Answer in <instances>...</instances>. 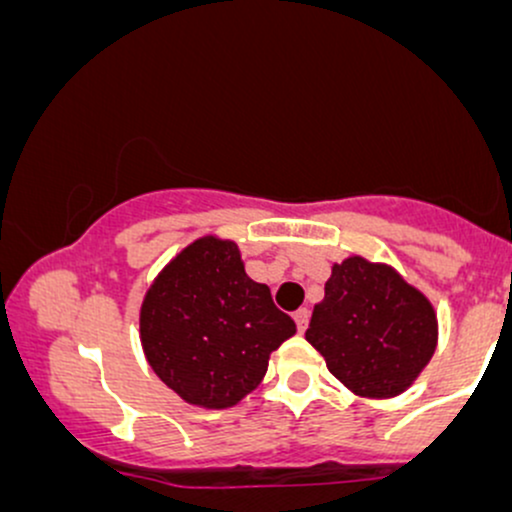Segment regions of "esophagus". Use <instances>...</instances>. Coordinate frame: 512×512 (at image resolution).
<instances>
[{"mask_svg": "<svg viewBox=\"0 0 512 512\" xmlns=\"http://www.w3.org/2000/svg\"><path fill=\"white\" fill-rule=\"evenodd\" d=\"M293 320H296L298 332H305V327H308V320H310V310L308 308H298L296 313H293Z\"/></svg>", "mask_w": 512, "mask_h": 512, "instance_id": "34e87169", "label": "esophagus"}]
</instances>
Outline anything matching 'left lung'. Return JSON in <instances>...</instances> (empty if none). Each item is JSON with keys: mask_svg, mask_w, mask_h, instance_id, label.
Returning <instances> with one entry per match:
<instances>
[{"mask_svg": "<svg viewBox=\"0 0 512 512\" xmlns=\"http://www.w3.org/2000/svg\"><path fill=\"white\" fill-rule=\"evenodd\" d=\"M305 339L337 380L361 397H395L436 351L438 325L424 293L387 264H334Z\"/></svg>", "mask_w": 512, "mask_h": 512, "instance_id": "1", "label": "left lung"}]
</instances>
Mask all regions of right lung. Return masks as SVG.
Instances as JSON below:
<instances>
[{
  "label": "right lung",
  "instance_id": "right-lung-1",
  "mask_svg": "<svg viewBox=\"0 0 512 512\" xmlns=\"http://www.w3.org/2000/svg\"><path fill=\"white\" fill-rule=\"evenodd\" d=\"M139 330L146 361L170 390L197 407L226 409L260 385L269 354L296 325L245 274L238 245L209 236L156 276Z\"/></svg>",
  "mask_w": 512,
  "mask_h": 512
}]
</instances>
